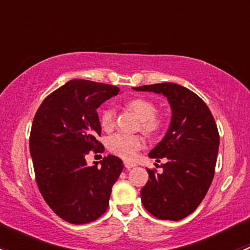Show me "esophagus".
Masks as SVG:
<instances>
[{
	"mask_svg": "<svg viewBox=\"0 0 250 250\" xmlns=\"http://www.w3.org/2000/svg\"><path fill=\"white\" fill-rule=\"evenodd\" d=\"M125 168H127V169H130V168L137 167V163H134V162H125Z\"/></svg>",
	"mask_w": 250,
	"mask_h": 250,
	"instance_id": "obj_1",
	"label": "esophagus"
}]
</instances>
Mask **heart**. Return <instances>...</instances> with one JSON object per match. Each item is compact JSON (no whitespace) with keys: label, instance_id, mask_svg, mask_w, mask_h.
<instances>
[{"label":"heart","instance_id":"obj_1","mask_svg":"<svg viewBox=\"0 0 250 250\" xmlns=\"http://www.w3.org/2000/svg\"><path fill=\"white\" fill-rule=\"evenodd\" d=\"M127 106L139 117L140 127L144 132L152 134L160 129L161 120L155 116L156 106L152 102L143 99V98H137V99L128 102ZM115 110L106 109L103 111L99 120L103 129L106 130V132L112 129L113 125H115ZM107 146H109L111 152H113L115 155L120 156L125 160H132L137 155L138 151L144 146V139L141 135L118 133V134L110 137L109 141H107Z\"/></svg>","mask_w":250,"mask_h":250}]
</instances>
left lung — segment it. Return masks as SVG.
Listing matches in <instances>:
<instances>
[{
	"mask_svg": "<svg viewBox=\"0 0 250 250\" xmlns=\"http://www.w3.org/2000/svg\"><path fill=\"white\" fill-rule=\"evenodd\" d=\"M133 89L163 95L172 111L167 133L148 153L166 163L161 173L147 169L150 180L141 188V202L156 218L181 220L196 210L213 181L219 150L215 121L197 94L176 83Z\"/></svg>",
	"mask_w": 250,
	"mask_h": 250,
	"instance_id": "1",
	"label": "left lung"
}]
</instances>
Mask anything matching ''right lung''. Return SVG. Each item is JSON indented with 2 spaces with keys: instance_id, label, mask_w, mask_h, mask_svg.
I'll list each match as a JSON object with an SVG mask.
<instances>
[{
  "instance_id": "add662e5",
  "label": "right lung",
  "mask_w": 250,
  "mask_h": 250,
  "mask_svg": "<svg viewBox=\"0 0 250 250\" xmlns=\"http://www.w3.org/2000/svg\"><path fill=\"white\" fill-rule=\"evenodd\" d=\"M117 87L71 80L48 95L35 115L30 153L40 192L58 216L71 224L94 221L106 211L111 188L123 162L109 155L92 167L85 155L100 152L98 107L117 95Z\"/></svg>"
}]
</instances>
